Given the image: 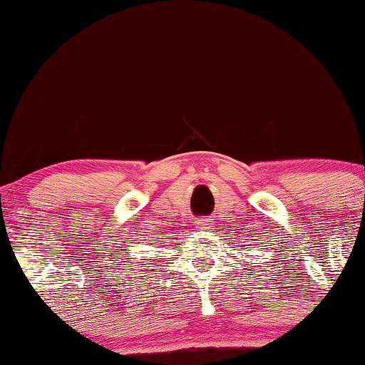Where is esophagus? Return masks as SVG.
Instances as JSON below:
<instances>
[{"label": "esophagus", "instance_id": "34e87169", "mask_svg": "<svg viewBox=\"0 0 365 365\" xmlns=\"http://www.w3.org/2000/svg\"><path fill=\"white\" fill-rule=\"evenodd\" d=\"M197 227L201 229V231H209V229L212 227L211 219H201V221H197Z\"/></svg>", "mask_w": 365, "mask_h": 365}]
</instances>
